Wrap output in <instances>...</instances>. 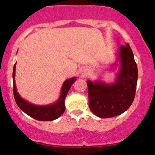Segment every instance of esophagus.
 <instances>
[{
	"instance_id": "esophagus-1",
	"label": "esophagus",
	"mask_w": 155,
	"mask_h": 155,
	"mask_svg": "<svg viewBox=\"0 0 155 155\" xmlns=\"http://www.w3.org/2000/svg\"><path fill=\"white\" fill-rule=\"evenodd\" d=\"M81 76H87V71L86 70H82V71H81Z\"/></svg>"
}]
</instances>
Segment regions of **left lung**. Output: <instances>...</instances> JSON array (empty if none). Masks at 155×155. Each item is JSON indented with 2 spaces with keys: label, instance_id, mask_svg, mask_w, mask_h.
<instances>
[{
  "label": "left lung",
  "instance_id": "1",
  "mask_svg": "<svg viewBox=\"0 0 155 155\" xmlns=\"http://www.w3.org/2000/svg\"><path fill=\"white\" fill-rule=\"evenodd\" d=\"M119 72L114 82L87 80L89 106L92 113L101 118L116 117L127 111L136 94L138 68L132 49L128 44L121 46L117 55Z\"/></svg>",
  "mask_w": 155,
  "mask_h": 155
}]
</instances>
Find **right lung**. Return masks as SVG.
Listing matches in <instances>:
<instances>
[{"mask_svg": "<svg viewBox=\"0 0 155 155\" xmlns=\"http://www.w3.org/2000/svg\"><path fill=\"white\" fill-rule=\"evenodd\" d=\"M16 63L14 65L12 75H13L14 82V96H15V101L19 108L28 116L39 121H52L61 116L65 109V97H66L71 87L76 81V77L71 78V79L65 80L64 81L63 86H62L60 97L56 102L52 104L47 105V106H38V105L31 104L28 101L23 99L17 92L15 79Z\"/></svg>", "mask_w": 155, "mask_h": 155, "instance_id": "add662e5", "label": "right lung"}]
</instances>
